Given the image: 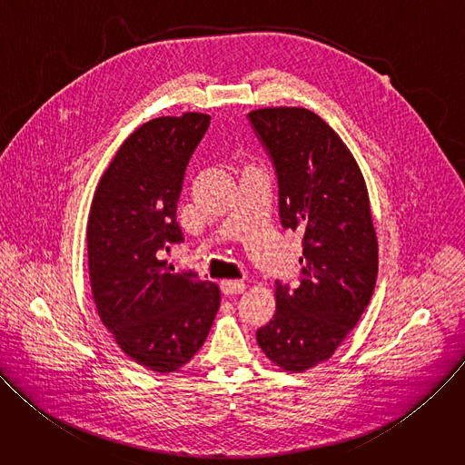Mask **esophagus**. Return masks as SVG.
I'll return each mask as SVG.
<instances>
[{
    "label": "esophagus",
    "mask_w": 465,
    "mask_h": 465,
    "mask_svg": "<svg viewBox=\"0 0 465 465\" xmlns=\"http://www.w3.org/2000/svg\"><path fill=\"white\" fill-rule=\"evenodd\" d=\"M221 289L224 294L233 296V294H242L246 291V285H244V282H239V280H224L221 283Z\"/></svg>",
    "instance_id": "34e87169"
}]
</instances>
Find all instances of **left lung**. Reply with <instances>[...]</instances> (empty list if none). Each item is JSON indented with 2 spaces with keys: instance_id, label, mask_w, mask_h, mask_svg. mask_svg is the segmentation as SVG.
<instances>
[{
  "instance_id": "obj_1",
  "label": "left lung",
  "mask_w": 465,
  "mask_h": 465,
  "mask_svg": "<svg viewBox=\"0 0 465 465\" xmlns=\"http://www.w3.org/2000/svg\"><path fill=\"white\" fill-rule=\"evenodd\" d=\"M248 117L276 167L282 226L303 233L302 282L294 291L276 283L274 318L255 337L276 366L302 373L337 351L371 300L379 244L368 187L314 112L269 106Z\"/></svg>"
}]
</instances>
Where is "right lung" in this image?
Returning <instances> with one entry per match:
<instances>
[{
	"mask_svg": "<svg viewBox=\"0 0 465 465\" xmlns=\"http://www.w3.org/2000/svg\"><path fill=\"white\" fill-rule=\"evenodd\" d=\"M210 119L185 112L136 128L103 173L88 215L99 318L130 361L156 373L176 371L194 357L221 305L215 283L173 272L158 257L183 241L176 204Z\"/></svg>",
	"mask_w": 465,
	"mask_h": 465,
	"instance_id": "right-lung-1",
	"label": "right lung"
}]
</instances>
